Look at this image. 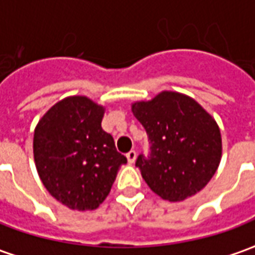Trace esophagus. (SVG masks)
<instances>
[{"mask_svg": "<svg viewBox=\"0 0 255 255\" xmlns=\"http://www.w3.org/2000/svg\"><path fill=\"white\" fill-rule=\"evenodd\" d=\"M127 160L129 164H133L135 160H136V151L135 150H129L127 153Z\"/></svg>", "mask_w": 255, "mask_h": 255, "instance_id": "34e87169", "label": "esophagus"}]
</instances>
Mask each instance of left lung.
<instances>
[{"label": "left lung", "instance_id": "1", "mask_svg": "<svg viewBox=\"0 0 255 255\" xmlns=\"http://www.w3.org/2000/svg\"><path fill=\"white\" fill-rule=\"evenodd\" d=\"M132 113L150 140V154H139L135 162L147 186L171 202L201 191L221 160V133L213 117L175 91L135 102Z\"/></svg>", "mask_w": 255, "mask_h": 255}]
</instances>
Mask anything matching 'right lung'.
Listing matches in <instances>:
<instances>
[{
	"mask_svg": "<svg viewBox=\"0 0 255 255\" xmlns=\"http://www.w3.org/2000/svg\"><path fill=\"white\" fill-rule=\"evenodd\" d=\"M104 106L73 95L53 105L34 132V160L50 195L73 210H94L105 201L127 158L101 122Z\"/></svg>",
	"mask_w": 255,
	"mask_h": 255,
	"instance_id": "obj_1",
	"label": "right lung"
}]
</instances>
